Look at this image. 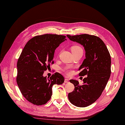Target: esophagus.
<instances>
[{
  "instance_id": "obj_1",
  "label": "esophagus",
  "mask_w": 125,
  "mask_h": 125,
  "mask_svg": "<svg viewBox=\"0 0 125 125\" xmlns=\"http://www.w3.org/2000/svg\"><path fill=\"white\" fill-rule=\"evenodd\" d=\"M65 83H69V80L68 79H65Z\"/></svg>"
}]
</instances>
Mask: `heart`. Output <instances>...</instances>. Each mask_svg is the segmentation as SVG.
<instances>
[{"mask_svg": "<svg viewBox=\"0 0 125 125\" xmlns=\"http://www.w3.org/2000/svg\"><path fill=\"white\" fill-rule=\"evenodd\" d=\"M80 50H83V48H81L80 46L78 45H73L71 47V51H72V52H77L78 51H80ZM64 71L68 75L71 74L72 73V68L70 67H67L65 68H64Z\"/></svg>", "mask_w": 125, "mask_h": 125, "instance_id": "b5f03b06", "label": "heart"}]
</instances>
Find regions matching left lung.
Segmentation results:
<instances>
[{"label": "left lung", "instance_id": "8db88e82", "mask_svg": "<svg viewBox=\"0 0 125 125\" xmlns=\"http://www.w3.org/2000/svg\"><path fill=\"white\" fill-rule=\"evenodd\" d=\"M67 36L84 47L86 58L79 68V75H87L82 85L77 80H70L74 90L68 93V98L74 106L85 107L100 97L107 83L111 73V55L105 43L97 36L87 34Z\"/></svg>", "mask_w": 125, "mask_h": 125}]
</instances>
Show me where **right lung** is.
<instances>
[{
    "instance_id": "obj_1",
    "label": "right lung",
    "mask_w": 125,
    "mask_h": 125,
    "mask_svg": "<svg viewBox=\"0 0 125 125\" xmlns=\"http://www.w3.org/2000/svg\"><path fill=\"white\" fill-rule=\"evenodd\" d=\"M65 35L45 34L37 35L25 45L17 62V83L22 95L35 105L50 100L53 85H61L64 78L56 72L47 79L44 71L53 64L55 50L65 42Z\"/></svg>"
}]
</instances>
